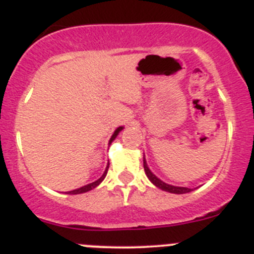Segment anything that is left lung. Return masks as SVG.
<instances>
[{"label": "left lung", "instance_id": "1", "mask_svg": "<svg viewBox=\"0 0 254 254\" xmlns=\"http://www.w3.org/2000/svg\"><path fill=\"white\" fill-rule=\"evenodd\" d=\"M143 169H145V174L147 176L149 181L151 182L152 185L155 187H158L159 190H165V192H169V193H176V194H183V193H188L190 190H193L192 188H187V187H178V186H172V185H168L165 182L161 181L160 178L155 176L154 173L150 170V168L147 167V163H146V159L143 156Z\"/></svg>", "mask_w": 254, "mask_h": 254}]
</instances>
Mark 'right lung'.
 <instances>
[{"label":"right lung","instance_id":"1","mask_svg":"<svg viewBox=\"0 0 254 254\" xmlns=\"http://www.w3.org/2000/svg\"><path fill=\"white\" fill-rule=\"evenodd\" d=\"M122 129H123V127H122V126H121V127H118V128H117L116 131H114V133L112 134L111 140H109V145H111V143L113 142L114 140H116V137H117V136H118V133H120V132L122 131ZM108 168H109V165H108V167L105 168L104 173H103V176L100 177L99 179H96L95 182H93V183H89V185L84 186V187L77 188V190H69V192H67V194H80V193H85V192H89V190H94V188H95V187H98V186H99L100 183H102V182L104 181L105 176H107V173H108Z\"/></svg>","mask_w":254,"mask_h":254}]
</instances>
